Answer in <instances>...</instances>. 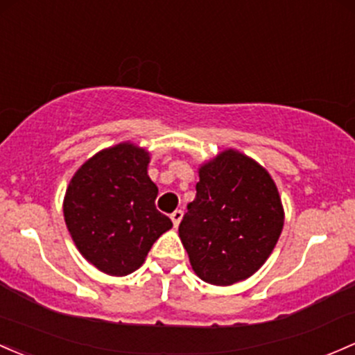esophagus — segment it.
<instances>
[{
    "mask_svg": "<svg viewBox=\"0 0 355 355\" xmlns=\"http://www.w3.org/2000/svg\"><path fill=\"white\" fill-rule=\"evenodd\" d=\"M171 221H173V226L177 227L178 225H180V221H182V218H184V212L180 211V209H177V211H173L171 212Z\"/></svg>",
    "mask_w": 355,
    "mask_h": 355,
    "instance_id": "esophagus-1",
    "label": "esophagus"
}]
</instances>
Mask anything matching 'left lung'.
<instances>
[{
  "label": "left lung",
  "mask_w": 355,
  "mask_h": 355,
  "mask_svg": "<svg viewBox=\"0 0 355 355\" xmlns=\"http://www.w3.org/2000/svg\"><path fill=\"white\" fill-rule=\"evenodd\" d=\"M199 178L178 226L180 240L202 281L234 284L262 267L281 236L277 187L262 166L233 149L200 168Z\"/></svg>",
  "instance_id": "1"
}]
</instances>
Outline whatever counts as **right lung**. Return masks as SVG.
<instances>
[{"label":"right lung","instance_id":"1","mask_svg":"<svg viewBox=\"0 0 355 355\" xmlns=\"http://www.w3.org/2000/svg\"><path fill=\"white\" fill-rule=\"evenodd\" d=\"M149 155L124 143L88 159L71 178L64 219L81 255L110 275L141 267L149 248L171 227L155 206Z\"/></svg>","mask_w":355,"mask_h":355}]
</instances>
